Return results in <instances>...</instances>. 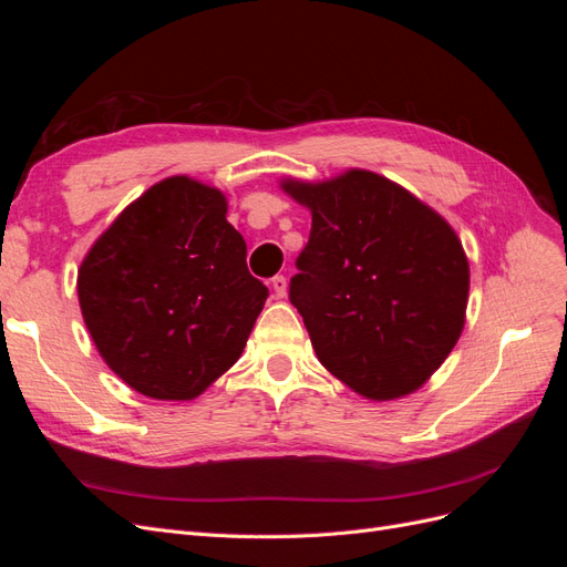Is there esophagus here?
Instances as JSON below:
<instances>
[{
    "label": "esophagus",
    "instance_id": "34e87169",
    "mask_svg": "<svg viewBox=\"0 0 567 567\" xmlns=\"http://www.w3.org/2000/svg\"><path fill=\"white\" fill-rule=\"evenodd\" d=\"M271 288H274V293H277V298H286V293H288V281H286V277H281V274H277V277L271 279Z\"/></svg>",
    "mask_w": 567,
    "mask_h": 567
}]
</instances>
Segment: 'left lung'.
<instances>
[{"label":"left lung","instance_id":"obj_1","mask_svg":"<svg viewBox=\"0 0 567 567\" xmlns=\"http://www.w3.org/2000/svg\"><path fill=\"white\" fill-rule=\"evenodd\" d=\"M284 188L312 210L288 298L319 362L369 400L414 392L447 359L466 317L468 260L456 234L367 169Z\"/></svg>","mask_w":567,"mask_h":567}]
</instances>
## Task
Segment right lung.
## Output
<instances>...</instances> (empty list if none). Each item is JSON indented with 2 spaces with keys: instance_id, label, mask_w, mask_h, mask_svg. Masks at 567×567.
Returning <instances> with one entry per match:
<instances>
[{
  "instance_id": "obj_1",
  "label": "right lung",
  "mask_w": 567,
  "mask_h": 567,
  "mask_svg": "<svg viewBox=\"0 0 567 567\" xmlns=\"http://www.w3.org/2000/svg\"><path fill=\"white\" fill-rule=\"evenodd\" d=\"M84 323L106 364L153 400H194L238 357L269 296L217 188L169 177L84 257Z\"/></svg>"
}]
</instances>
